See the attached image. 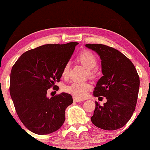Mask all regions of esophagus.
Listing matches in <instances>:
<instances>
[{"instance_id":"esophagus-1","label":"esophagus","mask_w":150,"mask_h":150,"mask_svg":"<svg viewBox=\"0 0 150 150\" xmlns=\"http://www.w3.org/2000/svg\"><path fill=\"white\" fill-rule=\"evenodd\" d=\"M73 100H74V102H80L83 101V100L80 99V98H78L76 97H74Z\"/></svg>"}]
</instances>
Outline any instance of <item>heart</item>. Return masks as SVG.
Returning <instances> with one entry per match:
<instances>
[{
  "label": "heart",
  "mask_w": 150,
  "mask_h": 150,
  "mask_svg": "<svg viewBox=\"0 0 150 150\" xmlns=\"http://www.w3.org/2000/svg\"><path fill=\"white\" fill-rule=\"evenodd\" d=\"M77 61L81 64L88 69V74L91 76H94L97 74V70L95 68L97 65L98 59L89 50H84L78 55ZM69 63H66L63 69V76H66L69 71ZM90 88V85L87 83H79L74 82L65 88V91L71 94L77 98H83L86 96L87 90Z\"/></svg>",
  "instance_id": "1"
}]
</instances>
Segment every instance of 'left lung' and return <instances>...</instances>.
<instances>
[{
    "label": "left lung",
    "instance_id": "8db88e82",
    "mask_svg": "<svg viewBox=\"0 0 150 150\" xmlns=\"http://www.w3.org/2000/svg\"><path fill=\"white\" fill-rule=\"evenodd\" d=\"M85 46L101 59L103 76L96 84L93 96L107 100L103 106L96 102L91 122L103 130H117L127 124L135 110L140 85L138 73L130 59L116 49L99 44Z\"/></svg>",
    "mask_w": 150,
    "mask_h": 150
}]
</instances>
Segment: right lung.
<instances>
[{
	"label": "right lung",
	"mask_w": 150,
	"mask_h": 150,
	"mask_svg": "<svg viewBox=\"0 0 150 150\" xmlns=\"http://www.w3.org/2000/svg\"><path fill=\"white\" fill-rule=\"evenodd\" d=\"M78 44L43 45L22 54L12 67L9 91L16 112L35 134L54 132L65 122V110L72 104V97L63 92L49 98L47 91L51 87L58 90L54 83L60 81L63 67Z\"/></svg>",
	"instance_id": "add662e5"
}]
</instances>
